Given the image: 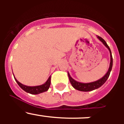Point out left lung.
Returning a JSON list of instances; mask_svg holds the SVG:
<instances>
[{"mask_svg":"<svg viewBox=\"0 0 124 124\" xmlns=\"http://www.w3.org/2000/svg\"><path fill=\"white\" fill-rule=\"evenodd\" d=\"M97 38L99 39L101 42H102V44L108 48V50L110 52V63L109 68H108V71L107 72V73H106L102 78H100V79L98 80L95 81V82H91V83H83L77 82V81L74 80L73 78L70 76V74L68 72V77H69L70 82V83H71V85L72 86V87H73L74 88H75L77 90H78V91H84V92H88V91H93V90L97 89L99 88L100 87H101V86L106 82L107 78L109 77L110 74L111 70H112V66H113V58H112V52H111V50L110 49L108 46L106 42L103 39L101 38V37H99V36H97Z\"/></svg>","mask_w":124,"mask_h":124,"instance_id":"8db88e82","label":"left lung"}]
</instances>
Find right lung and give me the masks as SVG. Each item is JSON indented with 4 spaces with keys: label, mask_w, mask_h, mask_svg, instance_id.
<instances>
[{
    "label": "right lung",
    "mask_w": 124,
    "mask_h": 124,
    "mask_svg": "<svg viewBox=\"0 0 124 124\" xmlns=\"http://www.w3.org/2000/svg\"><path fill=\"white\" fill-rule=\"evenodd\" d=\"M14 78L15 80H16V82L17 83V84L19 85L20 87L22 89L24 90L25 92H27V93H31V94H39V93H42V92L48 91L51 83V76H50V77H48L47 82L45 83H44L43 85L36 86H28L24 85L20 83V82L16 79L15 77Z\"/></svg>",
    "instance_id": "add662e5"
}]
</instances>
